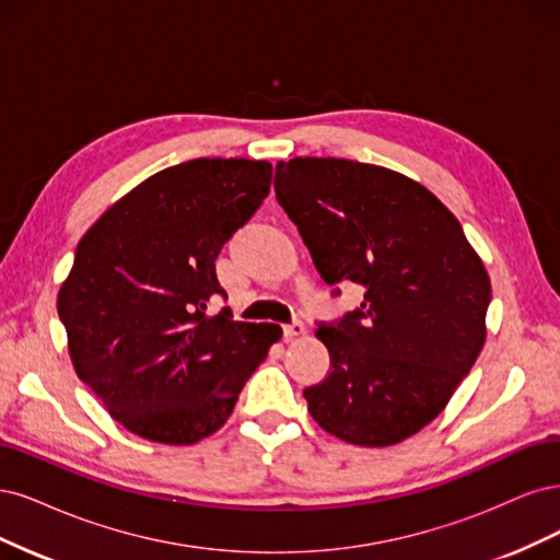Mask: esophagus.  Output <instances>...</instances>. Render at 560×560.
I'll use <instances>...</instances> for the list:
<instances>
[{
	"label": "esophagus",
	"mask_w": 560,
	"mask_h": 560,
	"mask_svg": "<svg viewBox=\"0 0 560 560\" xmlns=\"http://www.w3.org/2000/svg\"><path fill=\"white\" fill-rule=\"evenodd\" d=\"M304 332V323L302 320H293L288 323V326H283V339H293V337H300Z\"/></svg>",
	"instance_id": "obj_1"
}]
</instances>
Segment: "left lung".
<instances>
[{"label": "left lung", "mask_w": 560, "mask_h": 560, "mask_svg": "<svg viewBox=\"0 0 560 560\" xmlns=\"http://www.w3.org/2000/svg\"><path fill=\"white\" fill-rule=\"evenodd\" d=\"M277 200L320 279L365 288L353 312L318 320L330 372L304 388L314 421L358 446H390L428 425L472 370L491 281L458 219L386 167L341 158L279 162Z\"/></svg>", "instance_id": "8db88e82"}]
</instances>
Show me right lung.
<instances>
[{
	"mask_svg": "<svg viewBox=\"0 0 560 560\" xmlns=\"http://www.w3.org/2000/svg\"><path fill=\"white\" fill-rule=\"evenodd\" d=\"M272 165L197 158L153 174L77 246L58 314L81 382L135 435L192 444L219 430L281 337L275 323L209 316L228 300L223 244L258 211Z\"/></svg>",
	"mask_w": 560,
	"mask_h": 560,
	"instance_id": "obj_1",
	"label": "right lung"
}]
</instances>
